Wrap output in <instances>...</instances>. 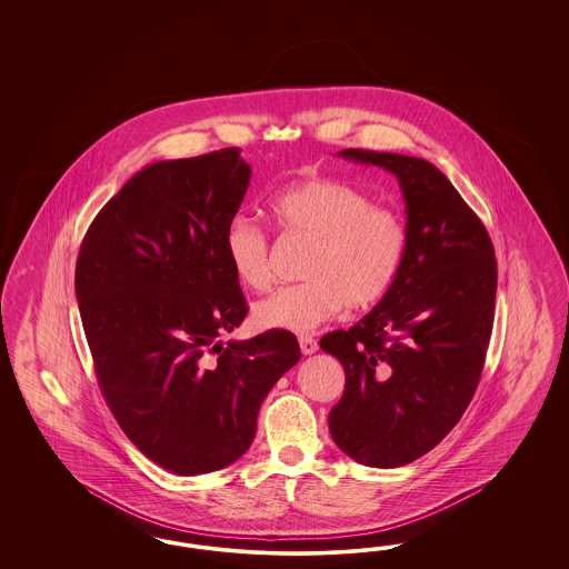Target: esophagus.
<instances>
[{"mask_svg": "<svg viewBox=\"0 0 569 569\" xmlns=\"http://www.w3.org/2000/svg\"><path fill=\"white\" fill-rule=\"evenodd\" d=\"M298 345H300V350H302V355H312V352H317V350H319V345H317V340H315L312 336H307V333L298 336Z\"/></svg>", "mask_w": 569, "mask_h": 569, "instance_id": "1", "label": "esophagus"}]
</instances>
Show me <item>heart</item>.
I'll use <instances>...</instances> for the list:
<instances>
[{"label":"heart","instance_id":"1","mask_svg":"<svg viewBox=\"0 0 569 569\" xmlns=\"http://www.w3.org/2000/svg\"><path fill=\"white\" fill-rule=\"evenodd\" d=\"M271 214L288 233L315 243L305 277L279 288L254 309L262 329L305 333L340 310L371 309L395 288L405 267L409 229L395 208L373 204L365 191L329 177H310L277 191ZM233 276L250 290L271 286V246L259 224L233 219L224 231Z\"/></svg>","mask_w":569,"mask_h":569}]
</instances>
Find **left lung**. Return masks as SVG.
Segmentation results:
<instances>
[{"label":"left lung","instance_id":"8db88e82","mask_svg":"<svg viewBox=\"0 0 569 569\" xmlns=\"http://www.w3.org/2000/svg\"><path fill=\"white\" fill-rule=\"evenodd\" d=\"M340 154L397 174L409 248L378 307L321 338L346 373L329 431L362 466H407L459 423L482 378L499 277L495 246L428 160L362 148Z\"/></svg>","mask_w":569,"mask_h":569}]
</instances>
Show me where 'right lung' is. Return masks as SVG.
Here are the masks:
<instances>
[{
    "mask_svg": "<svg viewBox=\"0 0 569 569\" xmlns=\"http://www.w3.org/2000/svg\"><path fill=\"white\" fill-rule=\"evenodd\" d=\"M238 148L162 160L89 224L74 269L98 386L121 430L179 476L238 461L260 405L300 359L283 329L223 346L248 315L224 254L250 167Z\"/></svg>",
    "mask_w": 569,
    "mask_h": 569,
    "instance_id": "1",
    "label": "right lung"
}]
</instances>
